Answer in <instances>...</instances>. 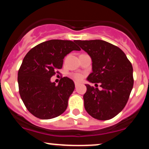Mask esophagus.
I'll list each match as a JSON object with an SVG mask.
<instances>
[{"label":"esophagus","instance_id":"1","mask_svg":"<svg viewBox=\"0 0 149 149\" xmlns=\"http://www.w3.org/2000/svg\"><path fill=\"white\" fill-rule=\"evenodd\" d=\"M79 85H80L79 83H78V82H75V86L78 87Z\"/></svg>","mask_w":149,"mask_h":149}]
</instances>
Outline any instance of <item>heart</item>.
Segmentation results:
<instances>
[{"instance_id": "1", "label": "heart", "mask_w": 149, "mask_h": 149, "mask_svg": "<svg viewBox=\"0 0 149 149\" xmlns=\"http://www.w3.org/2000/svg\"><path fill=\"white\" fill-rule=\"evenodd\" d=\"M73 78H74V79L76 80L80 81V80H83V77H84V76H83L82 73H73Z\"/></svg>"}]
</instances>
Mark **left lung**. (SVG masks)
<instances>
[{"label": "left lung", "mask_w": 149, "mask_h": 149, "mask_svg": "<svg viewBox=\"0 0 149 149\" xmlns=\"http://www.w3.org/2000/svg\"><path fill=\"white\" fill-rule=\"evenodd\" d=\"M91 57L92 72L83 95L86 111L100 120L111 119L127 104L134 84L133 68L125 54L117 46L102 40H76ZM100 85L101 89L97 88Z\"/></svg>", "instance_id": "1"}]
</instances>
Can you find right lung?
<instances>
[{
	"mask_svg": "<svg viewBox=\"0 0 149 149\" xmlns=\"http://www.w3.org/2000/svg\"><path fill=\"white\" fill-rule=\"evenodd\" d=\"M73 50H80L71 40H50L31 49L18 71L19 92L27 110L40 119H51L62 114L75 84L68 77L59 84L50 78L59 73L64 58Z\"/></svg>",
	"mask_w": 149,
	"mask_h": 149,
	"instance_id": "1",
	"label": "right lung"
}]
</instances>
